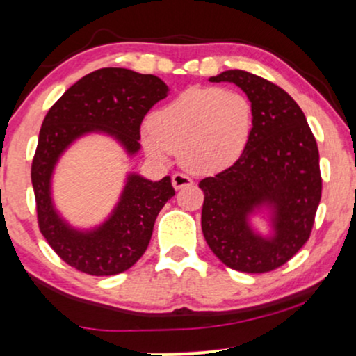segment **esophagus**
<instances>
[{"label": "esophagus", "instance_id": "34e87169", "mask_svg": "<svg viewBox=\"0 0 356 356\" xmlns=\"http://www.w3.org/2000/svg\"><path fill=\"white\" fill-rule=\"evenodd\" d=\"M172 186L175 189H182V187H187V186H192V179L187 177L186 174H174L172 175Z\"/></svg>", "mask_w": 356, "mask_h": 356}]
</instances>
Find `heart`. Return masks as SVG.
Instances as JSON below:
<instances>
[{
	"instance_id": "heart-1",
	"label": "heart",
	"mask_w": 356,
	"mask_h": 356,
	"mask_svg": "<svg viewBox=\"0 0 356 356\" xmlns=\"http://www.w3.org/2000/svg\"><path fill=\"white\" fill-rule=\"evenodd\" d=\"M254 112L248 97L219 87L184 90L150 115L142 132L145 152L181 162L195 174H216L239 161L251 138Z\"/></svg>"
}]
</instances>
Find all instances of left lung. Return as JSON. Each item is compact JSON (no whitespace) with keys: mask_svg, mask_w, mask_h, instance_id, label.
Returning <instances> with one entry per match:
<instances>
[{"mask_svg":"<svg viewBox=\"0 0 356 356\" xmlns=\"http://www.w3.org/2000/svg\"><path fill=\"white\" fill-rule=\"evenodd\" d=\"M209 81L238 85L251 102L254 127L239 161L199 182L204 238L231 269L273 271L312 234L321 199L316 140L300 105L271 81L244 70L222 72ZM263 209L273 229L268 238L248 224V216Z\"/></svg>","mask_w":356,"mask_h":356,"instance_id":"left-lung-1","label":"left lung"}]
</instances>
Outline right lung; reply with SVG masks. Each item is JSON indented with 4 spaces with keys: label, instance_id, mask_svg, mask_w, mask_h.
I'll use <instances>...</instances> for the list:
<instances>
[{
    "label": "right lung",
    "instance_id": "add662e5",
    "mask_svg": "<svg viewBox=\"0 0 356 356\" xmlns=\"http://www.w3.org/2000/svg\"><path fill=\"white\" fill-rule=\"evenodd\" d=\"M169 87L155 75L100 68L72 85L48 110L31 164L38 226L53 251L85 275L112 276L140 259L164 204L175 194L170 177L152 182L129 174L117 206L93 229L72 227L51 199V177L61 154L87 134L113 137L129 155L140 150V124Z\"/></svg>",
    "mask_w": 356,
    "mask_h": 356
}]
</instances>
